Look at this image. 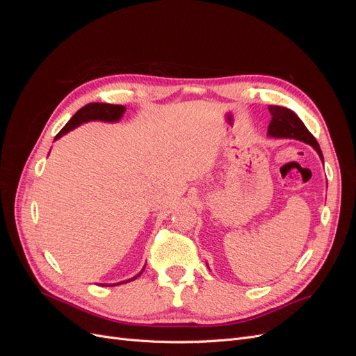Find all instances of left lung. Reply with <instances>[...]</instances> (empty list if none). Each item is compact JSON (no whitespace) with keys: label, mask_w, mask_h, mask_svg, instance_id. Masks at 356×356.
Segmentation results:
<instances>
[{"label":"left lung","mask_w":356,"mask_h":356,"mask_svg":"<svg viewBox=\"0 0 356 356\" xmlns=\"http://www.w3.org/2000/svg\"><path fill=\"white\" fill-rule=\"evenodd\" d=\"M268 113L272 114V122L268 124L267 134L268 136L273 138H291V139H298L301 143H306L316 149L321 160L324 161V156H322L321 147L315 136L312 135L305 123L300 120L298 115L291 111L285 106L279 105H268Z\"/></svg>","instance_id":"8db88e82"}]
</instances>
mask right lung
<instances>
[{
    "label": "right lung",
    "instance_id": "add662e5",
    "mask_svg": "<svg viewBox=\"0 0 356 356\" xmlns=\"http://www.w3.org/2000/svg\"><path fill=\"white\" fill-rule=\"evenodd\" d=\"M126 111V106L123 105H113V104H99V102H92L84 105L83 108H80L77 113H75L71 118L70 122L62 127V131L56 135L55 139H59L62 135L68 134L72 129H75L77 126H80L81 123L86 122H90V120H101V122H118L120 118L123 117ZM145 268V267H144ZM144 268L141 272H139L136 276H134L132 279H129V281H134L139 275L144 272ZM124 281V282H129ZM120 282V284H124Z\"/></svg>",
    "mask_w": 356,
    "mask_h": 356
}]
</instances>
